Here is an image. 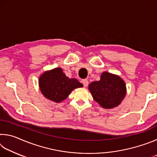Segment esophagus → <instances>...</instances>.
<instances>
[{
  "label": "esophagus",
  "mask_w": 157,
  "mask_h": 157,
  "mask_svg": "<svg viewBox=\"0 0 157 157\" xmlns=\"http://www.w3.org/2000/svg\"><path fill=\"white\" fill-rule=\"evenodd\" d=\"M82 83L83 84L84 87H86L87 86H88V84H89V81L87 80V79H82Z\"/></svg>",
  "instance_id": "1"
}]
</instances>
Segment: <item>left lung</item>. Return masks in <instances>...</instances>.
<instances>
[{
    "label": "left lung",
    "mask_w": 157,
    "mask_h": 157,
    "mask_svg": "<svg viewBox=\"0 0 157 157\" xmlns=\"http://www.w3.org/2000/svg\"><path fill=\"white\" fill-rule=\"evenodd\" d=\"M89 89L94 99L105 109H111L121 104L125 96L126 86L120 77L104 72L100 80L93 82Z\"/></svg>",
    "instance_id": "1"
}]
</instances>
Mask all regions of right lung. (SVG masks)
<instances>
[{
	"label": "right lung",
	"instance_id": "right-lung-1",
	"mask_svg": "<svg viewBox=\"0 0 157 157\" xmlns=\"http://www.w3.org/2000/svg\"><path fill=\"white\" fill-rule=\"evenodd\" d=\"M39 83L44 96L55 102H62L73 89L83 86L78 79L66 77L60 68L45 72L39 78Z\"/></svg>",
	"mask_w": 157,
	"mask_h": 157
}]
</instances>
